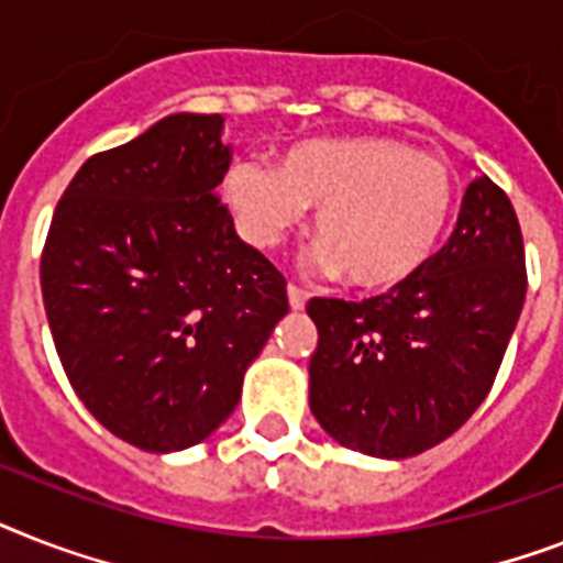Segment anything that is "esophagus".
<instances>
[{"label": "esophagus", "mask_w": 563, "mask_h": 563, "mask_svg": "<svg viewBox=\"0 0 563 563\" xmlns=\"http://www.w3.org/2000/svg\"><path fill=\"white\" fill-rule=\"evenodd\" d=\"M286 295H289V306L291 309H295V312H300V309H303L306 306V291L300 289V286H295V283H289V289H286Z\"/></svg>", "instance_id": "esophagus-1"}]
</instances>
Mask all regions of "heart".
Segmentation results:
<instances>
[{"label": "heart", "instance_id": "1", "mask_svg": "<svg viewBox=\"0 0 563 563\" xmlns=\"http://www.w3.org/2000/svg\"><path fill=\"white\" fill-rule=\"evenodd\" d=\"M219 196L254 249H274L314 208L318 266L350 289L385 295L437 257L456 208L445 164L396 139L300 141L263 167L231 164Z\"/></svg>", "mask_w": 563, "mask_h": 563}]
</instances>
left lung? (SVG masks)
Wrapping results in <instances>:
<instances>
[{"mask_svg":"<svg viewBox=\"0 0 563 563\" xmlns=\"http://www.w3.org/2000/svg\"><path fill=\"white\" fill-rule=\"evenodd\" d=\"M527 297L509 196L474 178L448 245L424 272L361 303L312 297L309 408L338 445L405 460L440 445L483 405Z\"/></svg>","mask_w":563,"mask_h":563,"instance_id":"8db88e82","label":"left lung"}]
</instances>
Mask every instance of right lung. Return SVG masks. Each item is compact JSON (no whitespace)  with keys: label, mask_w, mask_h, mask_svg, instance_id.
Segmentation results:
<instances>
[{"label":"right lung","mask_w":563,"mask_h":563,"mask_svg":"<svg viewBox=\"0 0 563 563\" xmlns=\"http://www.w3.org/2000/svg\"><path fill=\"white\" fill-rule=\"evenodd\" d=\"M222 115L176 112L91 155L54 210L40 280L68 382L118 440L170 454L234 413L289 312L286 280L236 236L217 185Z\"/></svg>","instance_id":"right-lung-1"}]
</instances>
